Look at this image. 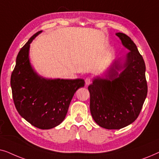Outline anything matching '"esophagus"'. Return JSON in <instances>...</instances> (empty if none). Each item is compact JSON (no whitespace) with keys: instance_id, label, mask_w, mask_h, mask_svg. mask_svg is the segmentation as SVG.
Masks as SVG:
<instances>
[{"instance_id":"1","label":"esophagus","mask_w":159,"mask_h":159,"mask_svg":"<svg viewBox=\"0 0 159 159\" xmlns=\"http://www.w3.org/2000/svg\"><path fill=\"white\" fill-rule=\"evenodd\" d=\"M91 78L90 77H87L86 79H85V84H86V85H88V84H90V82H91Z\"/></svg>"}]
</instances>
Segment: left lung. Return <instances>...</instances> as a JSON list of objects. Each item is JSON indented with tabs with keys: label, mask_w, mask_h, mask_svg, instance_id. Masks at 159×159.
Here are the masks:
<instances>
[{
	"label": "left lung",
	"mask_w": 159,
	"mask_h": 159,
	"mask_svg": "<svg viewBox=\"0 0 159 159\" xmlns=\"http://www.w3.org/2000/svg\"><path fill=\"white\" fill-rule=\"evenodd\" d=\"M116 34L129 50L125 61H116L106 78L94 79L88 86L91 115L100 127L108 129H121L135 121L148 93L143 56L129 36L121 32Z\"/></svg>",
	"instance_id": "left-lung-1"
}]
</instances>
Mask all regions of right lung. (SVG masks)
Segmentation results:
<instances>
[{"label": "right lung", "mask_w": 159, "mask_h": 159, "mask_svg": "<svg viewBox=\"0 0 159 159\" xmlns=\"http://www.w3.org/2000/svg\"><path fill=\"white\" fill-rule=\"evenodd\" d=\"M41 32L31 37L19 51L11 76V87L19 114L34 127L48 129L64 121L74 95L84 86V81L48 80L34 71L29 59L30 45Z\"/></svg>", "instance_id": "right-lung-1"}]
</instances>
